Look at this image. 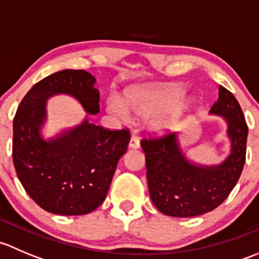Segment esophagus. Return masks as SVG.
Masks as SVG:
<instances>
[{
  "mask_svg": "<svg viewBox=\"0 0 259 259\" xmlns=\"http://www.w3.org/2000/svg\"><path fill=\"white\" fill-rule=\"evenodd\" d=\"M140 146V143L139 140H138V138L135 137V135H132V138H130V142H129V148L130 149H138Z\"/></svg>",
  "mask_w": 259,
  "mask_h": 259,
  "instance_id": "1",
  "label": "esophagus"
}]
</instances>
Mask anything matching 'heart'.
Segmentation results:
<instances>
[{"label": "heart", "mask_w": 259, "mask_h": 259, "mask_svg": "<svg viewBox=\"0 0 259 259\" xmlns=\"http://www.w3.org/2000/svg\"><path fill=\"white\" fill-rule=\"evenodd\" d=\"M183 93L184 89L180 85L135 89L125 94L122 103L119 99H109L106 103V110L121 120L129 119V114L140 117H149L177 103L182 98ZM188 100L177 104L166 116L155 120L151 124V129L156 133L170 130L188 108Z\"/></svg>", "instance_id": "obj_1"}]
</instances>
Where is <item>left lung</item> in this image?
<instances>
[{
	"mask_svg": "<svg viewBox=\"0 0 259 259\" xmlns=\"http://www.w3.org/2000/svg\"><path fill=\"white\" fill-rule=\"evenodd\" d=\"M209 114L227 122L231 153L218 165L192 163L183 153L178 133L143 139L151 202L165 215L190 218L215 209L232 192L245 163L248 126L241 105L231 91L219 86Z\"/></svg>",
	"mask_w": 259,
	"mask_h": 259,
	"instance_id": "1",
	"label": "left lung"
}]
</instances>
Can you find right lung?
I'll return each mask as SVG.
<instances>
[{
    "mask_svg": "<svg viewBox=\"0 0 259 259\" xmlns=\"http://www.w3.org/2000/svg\"><path fill=\"white\" fill-rule=\"evenodd\" d=\"M95 77L85 70H62L31 88L14 119L12 158L26 193L42 209L60 215H82L105 200L117 161L130 140L127 129L98 126L85 117L77 126L44 139L46 101L65 94L90 115L99 108Z\"/></svg>",
    "mask_w": 259,
    "mask_h": 259,
    "instance_id": "1",
    "label": "right lung"
}]
</instances>
